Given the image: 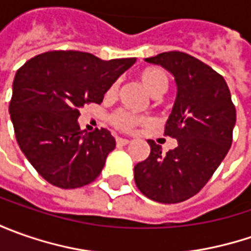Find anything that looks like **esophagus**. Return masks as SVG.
<instances>
[{
    "label": "esophagus",
    "mask_w": 251,
    "mask_h": 251,
    "mask_svg": "<svg viewBox=\"0 0 251 251\" xmlns=\"http://www.w3.org/2000/svg\"><path fill=\"white\" fill-rule=\"evenodd\" d=\"M116 142H117V145H127L130 140H127V138H121V137H117L116 138Z\"/></svg>",
    "instance_id": "obj_1"
}]
</instances>
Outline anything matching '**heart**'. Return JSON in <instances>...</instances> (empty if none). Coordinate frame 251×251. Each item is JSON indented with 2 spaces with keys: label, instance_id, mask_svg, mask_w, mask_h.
I'll return each instance as SVG.
<instances>
[{
  "label": "heart",
  "instance_id": "heart-1",
  "mask_svg": "<svg viewBox=\"0 0 251 251\" xmlns=\"http://www.w3.org/2000/svg\"><path fill=\"white\" fill-rule=\"evenodd\" d=\"M140 81L144 85V88L150 92L152 96H158L160 93L168 89L169 76L162 68H147L140 73ZM119 91V82L114 81L107 89V96H114ZM110 124L116 130L123 131V132H132L137 127L148 124L150 119L147 116L141 114H134L126 109H119L113 111L109 117Z\"/></svg>",
  "mask_w": 251,
  "mask_h": 251
}]
</instances>
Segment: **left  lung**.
<instances>
[{
  "label": "left lung",
  "instance_id": "8db88e82",
  "mask_svg": "<svg viewBox=\"0 0 251 251\" xmlns=\"http://www.w3.org/2000/svg\"><path fill=\"white\" fill-rule=\"evenodd\" d=\"M173 74L177 96L165 126V135L177 147L162 153L148 140L151 153L135 165L140 191L153 201L175 204L196 196L212 177L233 141L236 109L224 76L198 58L166 51L147 58Z\"/></svg>",
  "mask_w": 251,
  "mask_h": 251
}]
</instances>
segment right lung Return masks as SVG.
<instances>
[{
	"instance_id": "1",
	"label": "right lung",
	"mask_w": 251,
	"mask_h": 251,
	"mask_svg": "<svg viewBox=\"0 0 251 251\" xmlns=\"http://www.w3.org/2000/svg\"><path fill=\"white\" fill-rule=\"evenodd\" d=\"M135 58L104 61L91 53L54 50L18 70L9 113L19 148L37 173L60 188H78L100 175L116 148L110 131L85 132L79 109L100 104L104 93Z\"/></svg>"
}]
</instances>
